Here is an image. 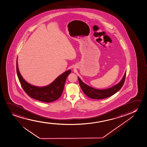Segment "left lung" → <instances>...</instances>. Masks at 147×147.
Segmentation results:
<instances>
[{
  "mask_svg": "<svg viewBox=\"0 0 147 147\" xmlns=\"http://www.w3.org/2000/svg\"><path fill=\"white\" fill-rule=\"evenodd\" d=\"M126 75V71L120 82H119L118 84L111 88L103 90L97 89L93 88L84 83L79 77H78V78L80 87L82 91L87 96L94 99H102L113 95L121 89V88H122V86L124 85Z\"/></svg>",
  "mask_w": 147,
  "mask_h": 147,
  "instance_id": "8db88e82",
  "label": "left lung"
}]
</instances>
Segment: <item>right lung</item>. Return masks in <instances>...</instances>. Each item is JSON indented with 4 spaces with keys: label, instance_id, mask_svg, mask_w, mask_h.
<instances>
[{
    "label": "right lung",
    "instance_id": "right-lung-1",
    "mask_svg": "<svg viewBox=\"0 0 147 147\" xmlns=\"http://www.w3.org/2000/svg\"><path fill=\"white\" fill-rule=\"evenodd\" d=\"M16 71L19 82L25 93L32 98L47 103L56 101L60 97L67 76L71 72L70 69L66 71L59 75L51 84L44 87H38L29 84L23 79L19 72L17 58Z\"/></svg>",
    "mask_w": 147,
    "mask_h": 147
}]
</instances>
